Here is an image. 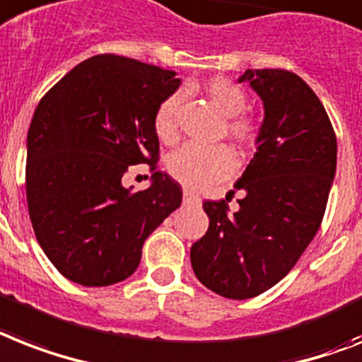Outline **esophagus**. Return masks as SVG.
Returning a JSON list of instances; mask_svg holds the SVG:
<instances>
[{"instance_id": "esophagus-1", "label": "esophagus", "mask_w": 362, "mask_h": 362, "mask_svg": "<svg viewBox=\"0 0 362 362\" xmlns=\"http://www.w3.org/2000/svg\"><path fill=\"white\" fill-rule=\"evenodd\" d=\"M199 202H201L199 195H195L189 189H184V204H199Z\"/></svg>"}]
</instances>
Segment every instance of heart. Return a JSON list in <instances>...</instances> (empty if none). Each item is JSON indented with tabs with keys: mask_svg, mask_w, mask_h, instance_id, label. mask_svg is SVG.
Wrapping results in <instances>:
<instances>
[{
	"mask_svg": "<svg viewBox=\"0 0 362 362\" xmlns=\"http://www.w3.org/2000/svg\"><path fill=\"white\" fill-rule=\"evenodd\" d=\"M204 95L227 119V134L242 148H252L260 141V122L242 115L247 107V95L242 87L227 78H211L204 85ZM178 96H167L156 110L154 132L163 143L178 139ZM236 167V156L227 145L199 146L186 145L173 152L167 160V171L182 186L206 187L232 175Z\"/></svg>",
	"mask_w": 362,
	"mask_h": 362,
	"instance_id": "1",
	"label": "heart"
}]
</instances>
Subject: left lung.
<instances>
[{
    "mask_svg": "<svg viewBox=\"0 0 362 362\" xmlns=\"http://www.w3.org/2000/svg\"><path fill=\"white\" fill-rule=\"evenodd\" d=\"M264 102L258 148L228 199L204 201L206 234L191 245V266L211 292L228 299L260 296L296 266L316 236L337 171V135L314 90L283 69L245 70ZM234 195V191H232Z\"/></svg>",
    "mask_w": 362,
    "mask_h": 362,
    "instance_id": "left-lung-1",
    "label": "left lung"
}]
</instances>
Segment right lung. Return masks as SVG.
Returning a JSON list of instances; mask_svg holds the SVG:
<instances>
[{
  "mask_svg": "<svg viewBox=\"0 0 362 362\" xmlns=\"http://www.w3.org/2000/svg\"><path fill=\"white\" fill-rule=\"evenodd\" d=\"M180 85L175 70L102 54L42 96L28 134L25 195L35 236L72 283L110 286L137 269L143 243L180 206L182 187L156 171V110ZM148 163L153 184L122 178Z\"/></svg>",
  "mask_w": 362,
  "mask_h": 362,
  "instance_id": "obj_1",
  "label": "right lung"
}]
</instances>
